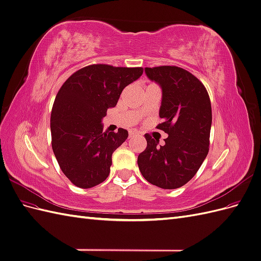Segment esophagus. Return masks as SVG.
<instances>
[{"label":"esophagus","mask_w":261,"mask_h":261,"mask_svg":"<svg viewBox=\"0 0 261 261\" xmlns=\"http://www.w3.org/2000/svg\"><path fill=\"white\" fill-rule=\"evenodd\" d=\"M128 135H129V137H133V136H136V135H137V133H136V132H134V130H129V133H128Z\"/></svg>","instance_id":"esophagus-1"}]
</instances>
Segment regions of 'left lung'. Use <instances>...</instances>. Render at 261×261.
I'll use <instances>...</instances> for the list:
<instances>
[{
  "instance_id": "8db88e82",
  "label": "left lung",
  "mask_w": 261,
  "mask_h": 261,
  "mask_svg": "<svg viewBox=\"0 0 261 261\" xmlns=\"http://www.w3.org/2000/svg\"><path fill=\"white\" fill-rule=\"evenodd\" d=\"M145 72L162 88L159 115L163 122L156 128L169 137L159 146V139L145 134L147 147L138 155V167L152 185L178 188L195 176L209 151V94L198 78L181 67H146Z\"/></svg>"
}]
</instances>
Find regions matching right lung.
I'll list each match as a JSON object with an SVG mask.
<instances>
[{
    "mask_svg": "<svg viewBox=\"0 0 261 261\" xmlns=\"http://www.w3.org/2000/svg\"><path fill=\"white\" fill-rule=\"evenodd\" d=\"M143 72V67L92 64L62 85L51 112L52 149L62 172L75 186L90 188L109 176L112 153L128 132H103L101 120Z\"/></svg>",
    "mask_w": 261,
    "mask_h": 261,
    "instance_id": "1",
    "label": "right lung"
}]
</instances>
